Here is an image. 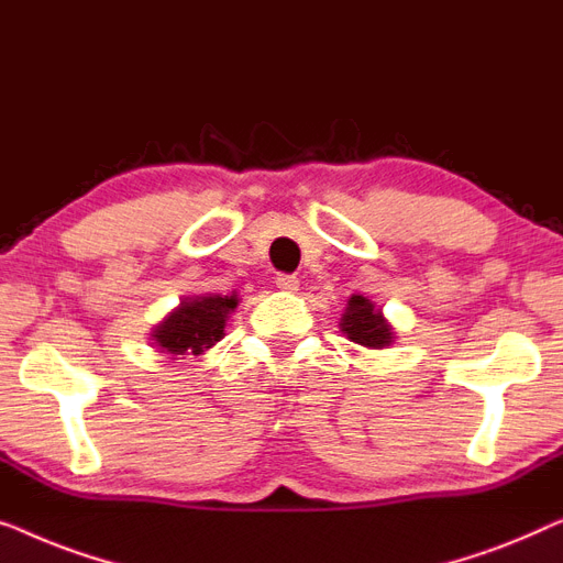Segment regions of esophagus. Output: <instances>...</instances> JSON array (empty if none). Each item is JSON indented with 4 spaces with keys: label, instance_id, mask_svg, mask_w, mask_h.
Instances as JSON below:
<instances>
[{
    "label": "esophagus",
    "instance_id": "1",
    "mask_svg": "<svg viewBox=\"0 0 563 563\" xmlns=\"http://www.w3.org/2000/svg\"><path fill=\"white\" fill-rule=\"evenodd\" d=\"M275 285H278L283 292H296L298 290V278H296V275H278V278H275Z\"/></svg>",
    "mask_w": 563,
    "mask_h": 563
}]
</instances>
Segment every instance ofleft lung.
Returning a JSON list of instances; mask_svg holds the SVG:
<instances>
[{
  "label": "left lung",
  "instance_id": "1",
  "mask_svg": "<svg viewBox=\"0 0 563 563\" xmlns=\"http://www.w3.org/2000/svg\"><path fill=\"white\" fill-rule=\"evenodd\" d=\"M339 329L350 342L364 346V350H387L395 342V329L385 319L383 308L375 300L364 296H352L346 300Z\"/></svg>",
  "mask_w": 563,
  "mask_h": 563
}]
</instances>
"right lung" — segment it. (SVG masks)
Masks as SVG:
<instances>
[{"label":"right lung","instance_id":"obj_1","mask_svg":"<svg viewBox=\"0 0 563 563\" xmlns=\"http://www.w3.org/2000/svg\"><path fill=\"white\" fill-rule=\"evenodd\" d=\"M236 306H240L236 292H227V296H221V292L188 296L150 331L153 346L165 360L199 357V354L221 342L229 316L234 313Z\"/></svg>","mask_w":563,"mask_h":563}]
</instances>
